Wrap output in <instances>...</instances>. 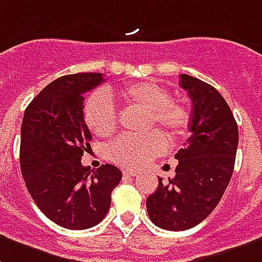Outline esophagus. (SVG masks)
Returning a JSON list of instances; mask_svg holds the SVG:
<instances>
[{"label": "esophagus", "instance_id": "esophagus-1", "mask_svg": "<svg viewBox=\"0 0 262 262\" xmlns=\"http://www.w3.org/2000/svg\"><path fill=\"white\" fill-rule=\"evenodd\" d=\"M137 173H139V170L132 169V168H125V169H123V175L126 176H136Z\"/></svg>", "mask_w": 262, "mask_h": 262}]
</instances>
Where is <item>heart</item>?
Returning a JSON list of instances; mask_svg holds the SVG:
<instances>
[{"mask_svg":"<svg viewBox=\"0 0 262 262\" xmlns=\"http://www.w3.org/2000/svg\"><path fill=\"white\" fill-rule=\"evenodd\" d=\"M119 97L126 104L148 111V125L164 129L172 140L182 139L189 132L190 112L182 102L170 101V94L165 87L154 82L132 83L122 87ZM83 118L94 135L111 136L118 125L112 97L105 92L92 94L84 101ZM165 148L166 139L160 132L141 136L123 135L110 146V157L121 165L136 168L164 152Z\"/></svg>","mask_w":262,"mask_h":262,"instance_id":"1","label":"heart"}]
</instances>
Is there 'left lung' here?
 <instances>
[{
  "label": "left lung",
  "instance_id": "8db88e82",
  "mask_svg": "<svg viewBox=\"0 0 262 262\" xmlns=\"http://www.w3.org/2000/svg\"><path fill=\"white\" fill-rule=\"evenodd\" d=\"M193 111L191 136L176 152L175 178H158L147 199L151 222L166 230H186L208 216L222 199L233 173L239 130L228 102L208 83L180 75Z\"/></svg>",
  "mask_w": 262,
  "mask_h": 262
}]
</instances>
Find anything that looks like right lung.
Segmentation results:
<instances>
[{
	"mask_svg": "<svg viewBox=\"0 0 262 262\" xmlns=\"http://www.w3.org/2000/svg\"><path fill=\"white\" fill-rule=\"evenodd\" d=\"M102 82V73L59 77L33 98L23 115L20 170L26 187L42 214L67 229L100 224L122 179L115 165L92 170L80 162L92 140L83 94Z\"/></svg>",
	"mask_w": 262,
	"mask_h": 262,
	"instance_id": "right-lung-1",
	"label": "right lung"
}]
</instances>
